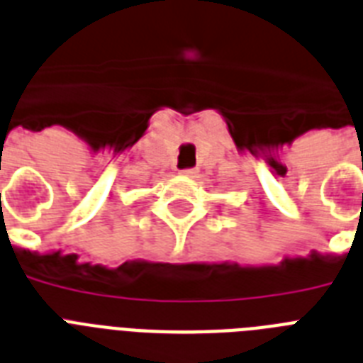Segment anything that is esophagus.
Listing matches in <instances>:
<instances>
[{
    "instance_id": "esophagus-1",
    "label": "esophagus",
    "mask_w": 363,
    "mask_h": 363,
    "mask_svg": "<svg viewBox=\"0 0 363 363\" xmlns=\"http://www.w3.org/2000/svg\"><path fill=\"white\" fill-rule=\"evenodd\" d=\"M181 175H184V177H196L197 175V169H196V167H186V169H182Z\"/></svg>"
}]
</instances>
